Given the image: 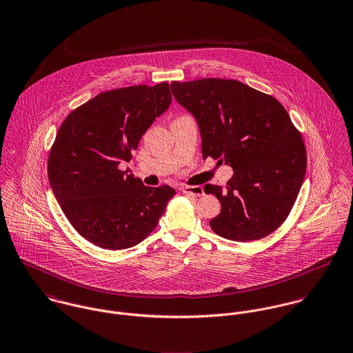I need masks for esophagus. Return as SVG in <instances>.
<instances>
[{"instance_id":"obj_1","label":"esophagus","mask_w":353,"mask_h":353,"mask_svg":"<svg viewBox=\"0 0 353 353\" xmlns=\"http://www.w3.org/2000/svg\"><path fill=\"white\" fill-rule=\"evenodd\" d=\"M181 192L187 194V195H204V191H203V188L200 185H184V187H181Z\"/></svg>"}]
</instances>
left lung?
Masks as SVG:
<instances>
[{"label": "left lung", "mask_w": 353, "mask_h": 353, "mask_svg": "<svg viewBox=\"0 0 353 353\" xmlns=\"http://www.w3.org/2000/svg\"><path fill=\"white\" fill-rule=\"evenodd\" d=\"M173 97L197 121L203 158L234 170L226 188L205 184L221 214L215 234L248 242L274 232L288 216L306 173V148L285 108L270 94L235 79L170 83Z\"/></svg>", "instance_id": "1"}]
</instances>
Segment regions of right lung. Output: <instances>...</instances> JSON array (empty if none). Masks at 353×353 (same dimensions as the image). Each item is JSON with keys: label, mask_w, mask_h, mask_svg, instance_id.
Wrapping results in <instances>:
<instances>
[{"label": "right lung", "mask_w": 353, "mask_h": 353, "mask_svg": "<svg viewBox=\"0 0 353 353\" xmlns=\"http://www.w3.org/2000/svg\"><path fill=\"white\" fill-rule=\"evenodd\" d=\"M168 82L103 92L63 120L48 156V180L63 214L89 242L132 248L157 228L169 185H143L119 169L142 135L170 105Z\"/></svg>", "instance_id": "1"}]
</instances>
